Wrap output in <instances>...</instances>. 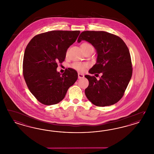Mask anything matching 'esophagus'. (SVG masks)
Returning <instances> with one entry per match:
<instances>
[{
  "mask_svg": "<svg viewBox=\"0 0 154 154\" xmlns=\"http://www.w3.org/2000/svg\"><path fill=\"white\" fill-rule=\"evenodd\" d=\"M85 77V75L82 74L80 73H78V78L79 79H81V78H83Z\"/></svg>",
  "mask_w": 154,
  "mask_h": 154,
  "instance_id": "obj_1",
  "label": "esophagus"
}]
</instances>
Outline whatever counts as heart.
<instances>
[{"instance_id": "heart-1", "label": "heart", "mask_w": 154, "mask_h": 154, "mask_svg": "<svg viewBox=\"0 0 154 154\" xmlns=\"http://www.w3.org/2000/svg\"><path fill=\"white\" fill-rule=\"evenodd\" d=\"M89 47H92V46L87 42L83 43L81 45V48L82 50L87 49ZM89 66V64L88 63H83V62H74L71 65V67L73 69L77 70L79 72H83L86 68H87Z\"/></svg>"}]
</instances>
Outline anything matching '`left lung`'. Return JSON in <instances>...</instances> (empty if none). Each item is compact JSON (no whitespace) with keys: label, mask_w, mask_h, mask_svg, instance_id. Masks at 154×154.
Masks as SVG:
<instances>
[{"label":"left lung","mask_w":154,"mask_h":154,"mask_svg":"<svg viewBox=\"0 0 154 154\" xmlns=\"http://www.w3.org/2000/svg\"><path fill=\"white\" fill-rule=\"evenodd\" d=\"M85 40L97 50V62L89 69L91 74L101 73L97 80L94 76L85 77L88 87L85 94L97 106L117 103L123 97L131 79L133 68L129 49L119 36L104 31H84L78 42Z\"/></svg>","instance_id":"8db88e82"}]
</instances>
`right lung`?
I'll use <instances>...</instances> for the list:
<instances>
[{
    "label": "right lung",
    "instance_id": "right-lung-1",
    "mask_svg": "<svg viewBox=\"0 0 154 154\" xmlns=\"http://www.w3.org/2000/svg\"><path fill=\"white\" fill-rule=\"evenodd\" d=\"M79 34V30L50 31L35 35L26 46L23 76L30 92L42 104L60 103L78 79L75 69L68 68L60 74L57 68Z\"/></svg>",
    "mask_w": 154,
    "mask_h": 154
}]
</instances>
